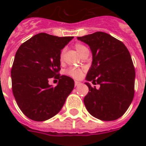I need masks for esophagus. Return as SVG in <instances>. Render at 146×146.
I'll return each instance as SVG.
<instances>
[{
    "label": "esophagus",
    "instance_id": "esophagus-1",
    "mask_svg": "<svg viewBox=\"0 0 146 146\" xmlns=\"http://www.w3.org/2000/svg\"><path fill=\"white\" fill-rule=\"evenodd\" d=\"M75 86H78L79 85H80V82H78V81H75Z\"/></svg>",
    "mask_w": 146,
    "mask_h": 146
}]
</instances>
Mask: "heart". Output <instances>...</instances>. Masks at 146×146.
I'll list each match as a JSON object with an SVG mask.
<instances>
[{
	"mask_svg": "<svg viewBox=\"0 0 146 146\" xmlns=\"http://www.w3.org/2000/svg\"><path fill=\"white\" fill-rule=\"evenodd\" d=\"M75 47V49L80 54H81L82 53H83L86 50H88L87 48L83 44H80V43H76V44L74 45ZM64 50H63L61 51V54H60V59L63 58V56H64ZM83 69L82 68H76V67H70L66 70V75L70 76L71 77L74 78V79H80L82 78V76H83Z\"/></svg>",
	"mask_w": 146,
	"mask_h": 146,
	"instance_id": "heart-1",
	"label": "heart"
}]
</instances>
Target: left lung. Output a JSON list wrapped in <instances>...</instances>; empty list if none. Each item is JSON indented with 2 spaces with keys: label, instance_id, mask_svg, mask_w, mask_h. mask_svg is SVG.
I'll return each mask as SVG.
<instances>
[{
  "label": "left lung",
  "instance_id": "8db88e82",
  "mask_svg": "<svg viewBox=\"0 0 146 146\" xmlns=\"http://www.w3.org/2000/svg\"><path fill=\"white\" fill-rule=\"evenodd\" d=\"M78 40L90 47L92 64L86 80L89 93L84 98L87 111L101 120L111 121L122 117L134 97L135 68L129 50L122 42L108 33L96 32Z\"/></svg>",
  "mask_w": 146,
  "mask_h": 146
}]
</instances>
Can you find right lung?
<instances>
[{
  "label": "right lung",
  "instance_id": "add662e5",
  "mask_svg": "<svg viewBox=\"0 0 146 146\" xmlns=\"http://www.w3.org/2000/svg\"><path fill=\"white\" fill-rule=\"evenodd\" d=\"M73 37L39 33L19 46L11 69L12 90L19 109L29 119L44 121L55 116L73 91L74 81L60 76V50ZM59 80L52 87L50 78Z\"/></svg>",
  "mask_w": 146,
  "mask_h": 146
}]
</instances>
